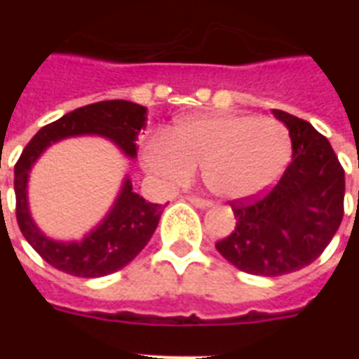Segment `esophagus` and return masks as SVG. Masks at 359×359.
Instances as JSON below:
<instances>
[{
    "label": "esophagus",
    "mask_w": 359,
    "mask_h": 359,
    "mask_svg": "<svg viewBox=\"0 0 359 359\" xmlns=\"http://www.w3.org/2000/svg\"><path fill=\"white\" fill-rule=\"evenodd\" d=\"M188 199H190V201L199 208H207V207H210V205H212V203L208 201V199H203V197H197V196H190Z\"/></svg>",
    "instance_id": "obj_1"
}]
</instances>
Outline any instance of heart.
I'll return each mask as SVG.
<instances>
[{
	"label": "heart",
	"mask_w": 359,
	"mask_h": 359,
	"mask_svg": "<svg viewBox=\"0 0 359 359\" xmlns=\"http://www.w3.org/2000/svg\"><path fill=\"white\" fill-rule=\"evenodd\" d=\"M292 151L289 130L272 117L197 115L147 147V169L169 184H184L203 169L208 190L244 199L266 190L287 168Z\"/></svg>",
	"instance_id": "1"
}]
</instances>
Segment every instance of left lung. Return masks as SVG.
I'll list each match as a JSON object with an SVG mask.
<instances>
[{
  "mask_svg": "<svg viewBox=\"0 0 359 359\" xmlns=\"http://www.w3.org/2000/svg\"><path fill=\"white\" fill-rule=\"evenodd\" d=\"M292 141V160L262 196L231 201L236 227L216 250L238 270L283 276L311 264L343 219L345 169L330 141L311 124L273 109Z\"/></svg>",
  "mask_w": 359,
  "mask_h": 359,
  "instance_id": "1",
  "label": "left lung"
}]
</instances>
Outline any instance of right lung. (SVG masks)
Segmentation results:
<instances>
[{
  "mask_svg": "<svg viewBox=\"0 0 359 359\" xmlns=\"http://www.w3.org/2000/svg\"><path fill=\"white\" fill-rule=\"evenodd\" d=\"M147 108L128 100H102L78 108L61 119L42 126L25 145L14 165L16 219L22 235L39 255L61 272L76 278H102L134 261L156 231L162 205L147 203L124 180L114 208L98 227L80 242H57L44 236L31 219L27 207V179L31 165L46 147L72 135H102L123 149L126 156L137 154V134L145 126Z\"/></svg>",
  "mask_w": 359,
  "mask_h": 359,
  "instance_id": "1",
  "label": "right lung"
}]
</instances>
